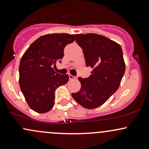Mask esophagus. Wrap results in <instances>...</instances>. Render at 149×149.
Segmentation results:
<instances>
[{"mask_svg":"<svg viewBox=\"0 0 149 149\" xmlns=\"http://www.w3.org/2000/svg\"><path fill=\"white\" fill-rule=\"evenodd\" d=\"M69 79L70 80H75V79H76V77H75V76H73L72 75H71V74H69Z\"/></svg>","mask_w":149,"mask_h":149,"instance_id":"obj_1","label":"esophagus"}]
</instances>
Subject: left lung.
Instances as JSON below:
<instances>
[{"label": "left lung", "instance_id": "obj_1", "mask_svg": "<svg viewBox=\"0 0 149 149\" xmlns=\"http://www.w3.org/2000/svg\"><path fill=\"white\" fill-rule=\"evenodd\" d=\"M76 41L83 49L86 66L93 70L88 78H78L81 88L71 96L85 109H96L120 85L125 71L122 48L116 42L96 33L76 34Z\"/></svg>", "mask_w": 149, "mask_h": 149}]
</instances>
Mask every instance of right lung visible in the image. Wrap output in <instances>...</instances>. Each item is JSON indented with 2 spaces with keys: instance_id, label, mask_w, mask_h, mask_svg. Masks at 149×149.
<instances>
[{
  "instance_id": "1",
  "label": "right lung",
  "mask_w": 149,
  "mask_h": 149,
  "mask_svg": "<svg viewBox=\"0 0 149 149\" xmlns=\"http://www.w3.org/2000/svg\"><path fill=\"white\" fill-rule=\"evenodd\" d=\"M75 34L50 33L36 40L20 60L19 83L29 107L39 113L48 112L54 104V91L69 80L67 74L54 71L53 66L64 57L66 45L75 40Z\"/></svg>"
}]
</instances>
